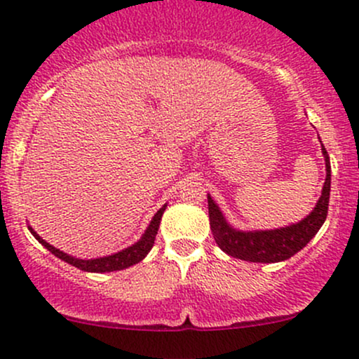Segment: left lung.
Segmentation results:
<instances>
[{"mask_svg": "<svg viewBox=\"0 0 359 359\" xmlns=\"http://www.w3.org/2000/svg\"><path fill=\"white\" fill-rule=\"evenodd\" d=\"M322 153H324L327 170L322 196L318 199L317 206L313 208V211L297 224H290L286 228L266 231L233 230L226 223V219L223 218L222 211L216 206L215 201L211 199V196H208V211H210L211 231L219 249L226 252L231 257L264 264L286 261L291 255L300 252L315 237V233L320 230V226L324 224L327 218V211H329L330 160L324 144H322Z\"/></svg>", "mask_w": 359, "mask_h": 359, "instance_id": "1", "label": "left lung"}]
</instances>
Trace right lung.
<instances>
[{
  "label": "right lung",
  "mask_w": 359,
  "mask_h": 359,
  "mask_svg": "<svg viewBox=\"0 0 359 359\" xmlns=\"http://www.w3.org/2000/svg\"><path fill=\"white\" fill-rule=\"evenodd\" d=\"M163 211H165V206L161 208V210H158V212H156L155 216H153L151 223H149V226H148V230L144 231V235L141 237L140 242H136L133 247H128V249H124L122 252H117V254H114V255H109V257L88 259V261L71 257V255L65 254V252L56 249V247L49 245L46 240H42L37 233H35L32 228H30V231H32L34 237L37 238L39 242H41L47 250L53 252V254L56 255V257L61 259V261L68 262V264H71V266L78 267V269H81V271H88V273H110V271L126 269V267L133 266V264H137L140 261H143L144 257H147V254L149 250H151L153 243H155L156 231H158L160 219H161V215H163Z\"/></svg>",
  "instance_id": "obj_1"
}]
</instances>
